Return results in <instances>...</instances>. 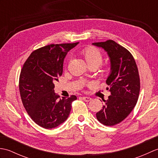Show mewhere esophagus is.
Here are the masks:
<instances>
[{
  "mask_svg": "<svg viewBox=\"0 0 158 158\" xmlns=\"http://www.w3.org/2000/svg\"><path fill=\"white\" fill-rule=\"evenodd\" d=\"M81 98L85 102H89L92 100L91 98H89V97H87V96H83V97H82Z\"/></svg>",
  "mask_w": 158,
  "mask_h": 158,
  "instance_id": "esophagus-1",
  "label": "esophagus"
}]
</instances>
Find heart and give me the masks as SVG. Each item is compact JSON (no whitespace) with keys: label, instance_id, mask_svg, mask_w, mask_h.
Returning <instances> with one entry per match:
<instances>
[{"label":"heart","instance_id":"heart-1","mask_svg":"<svg viewBox=\"0 0 158 158\" xmlns=\"http://www.w3.org/2000/svg\"><path fill=\"white\" fill-rule=\"evenodd\" d=\"M83 54L89 65L95 64L99 66L103 60V55L100 50L94 47L85 48L83 50Z\"/></svg>","mask_w":158,"mask_h":158}]
</instances>
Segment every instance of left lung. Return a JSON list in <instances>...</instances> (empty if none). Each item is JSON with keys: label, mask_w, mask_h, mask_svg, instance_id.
Returning <instances> with one entry per match:
<instances>
[{"label": "left lung", "mask_w": 158, "mask_h": 158, "mask_svg": "<svg viewBox=\"0 0 158 158\" xmlns=\"http://www.w3.org/2000/svg\"><path fill=\"white\" fill-rule=\"evenodd\" d=\"M93 45L107 52L111 67L106 81L111 95L103 100L105 104L96 113V118L104 125L113 126L125 119L136 105L140 86L139 70L131 53L113 40Z\"/></svg>", "instance_id": "8db88e82"}]
</instances>
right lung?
Instances as JSON below:
<instances>
[{
	"label": "right lung",
	"instance_id": "obj_1",
	"mask_svg": "<svg viewBox=\"0 0 158 158\" xmlns=\"http://www.w3.org/2000/svg\"><path fill=\"white\" fill-rule=\"evenodd\" d=\"M51 44L35 50L23 64L19 79L21 99L26 111L42 127L52 129L68 118L75 95L69 98L54 93V83L62 75L66 53L78 44Z\"/></svg>",
	"mask_w": 158,
	"mask_h": 158
}]
</instances>
